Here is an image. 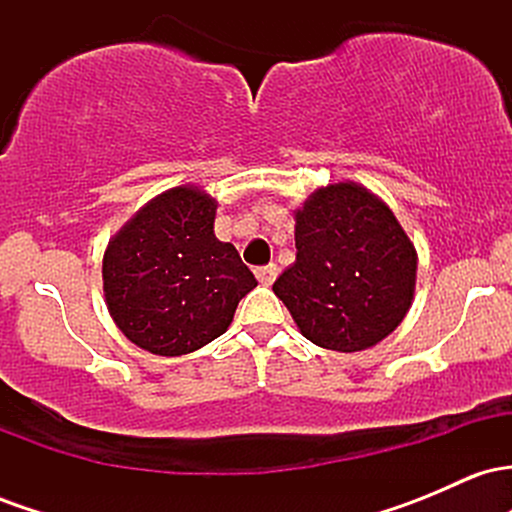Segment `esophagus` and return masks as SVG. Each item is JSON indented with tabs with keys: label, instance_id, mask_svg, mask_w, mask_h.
Instances as JSON below:
<instances>
[{
	"label": "esophagus",
	"instance_id": "obj_1",
	"mask_svg": "<svg viewBox=\"0 0 512 512\" xmlns=\"http://www.w3.org/2000/svg\"><path fill=\"white\" fill-rule=\"evenodd\" d=\"M255 274H257V279H260V284L269 286L276 279V274H279V267H276V264H267V267L255 269Z\"/></svg>",
	"mask_w": 512,
	"mask_h": 512
}]
</instances>
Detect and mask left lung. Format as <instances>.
Segmentation results:
<instances>
[{"label":"left lung","instance_id":"8db88e82","mask_svg":"<svg viewBox=\"0 0 512 512\" xmlns=\"http://www.w3.org/2000/svg\"><path fill=\"white\" fill-rule=\"evenodd\" d=\"M293 219L296 262L272 289L303 337L342 354L383 342L409 313L419 262L392 209L344 180L315 190Z\"/></svg>","mask_w":512,"mask_h":512}]
</instances>
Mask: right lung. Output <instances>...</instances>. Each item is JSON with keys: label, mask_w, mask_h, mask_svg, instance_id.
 <instances>
[{"label": "right lung", "mask_w": 512, "mask_h": 512, "mask_svg": "<svg viewBox=\"0 0 512 512\" xmlns=\"http://www.w3.org/2000/svg\"><path fill=\"white\" fill-rule=\"evenodd\" d=\"M216 202L178 185L146 202L103 255L108 313L132 344L156 356L202 349L228 330L257 281L214 233Z\"/></svg>", "instance_id": "1"}]
</instances>
